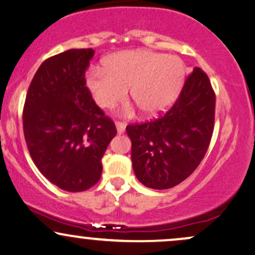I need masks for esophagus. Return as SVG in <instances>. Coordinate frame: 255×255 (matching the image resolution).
Instances as JSON below:
<instances>
[{
  "instance_id": "34e87169",
  "label": "esophagus",
  "mask_w": 255,
  "mask_h": 255,
  "mask_svg": "<svg viewBox=\"0 0 255 255\" xmlns=\"http://www.w3.org/2000/svg\"><path fill=\"white\" fill-rule=\"evenodd\" d=\"M116 129H117V133H119V134L123 133L126 130V125L123 122L117 121L116 122Z\"/></svg>"
}]
</instances>
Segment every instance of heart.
Wrapping results in <instances>:
<instances>
[{
	"label": "heart",
	"mask_w": 255,
	"mask_h": 255,
	"mask_svg": "<svg viewBox=\"0 0 255 255\" xmlns=\"http://www.w3.org/2000/svg\"><path fill=\"white\" fill-rule=\"evenodd\" d=\"M185 77V66L174 55L149 50H127L104 61V69L93 68L87 75V87L100 108H111L129 98L142 116L163 113L177 99Z\"/></svg>",
	"instance_id": "1"
}]
</instances>
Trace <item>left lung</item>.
I'll return each instance as SVG.
<instances>
[{
    "label": "left lung",
    "mask_w": 255,
    "mask_h": 255,
    "mask_svg": "<svg viewBox=\"0 0 255 255\" xmlns=\"http://www.w3.org/2000/svg\"><path fill=\"white\" fill-rule=\"evenodd\" d=\"M215 94L195 68L174 105L155 121L127 126L135 177L150 189L178 185L205 157L214 129Z\"/></svg>",
    "instance_id": "left-lung-1"
}]
</instances>
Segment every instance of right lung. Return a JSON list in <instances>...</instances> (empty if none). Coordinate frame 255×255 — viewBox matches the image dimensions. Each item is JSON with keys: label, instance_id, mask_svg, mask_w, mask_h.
<instances>
[{"label": "right lung", "instance_id": "obj_1", "mask_svg": "<svg viewBox=\"0 0 255 255\" xmlns=\"http://www.w3.org/2000/svg\"><path fill=\"white\" fill-rule=\"evenodd\" d=\"M93 55L92 48L69 49L44 60L25 99L23 127L30 156L50 183L69 192L85 191L99 181L102 158L117 133L86 87Z\"/></svg>", "mask_w": 255, "mask_h": 255}]
</instances>
